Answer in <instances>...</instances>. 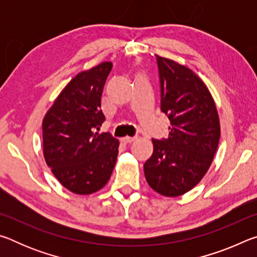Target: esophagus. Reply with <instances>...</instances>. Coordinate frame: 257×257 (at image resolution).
<instances>
[{
  "label": "esophagus",
  "instance_id": "34e87169",
  "mask_svg": "<svg viewBox=\"0 0 257 257\" xmlns=\"http://www.w3.org/2000/svg\"><path fill=\"white\" fill-rule=\"evenodd\" d=\"M135 137H123V138H121V142L123 143V144H130V143H133L134 141H135Z\"/></svg>",
  "mask_w": 257,
  "mask_h": 257
}]
</instances>
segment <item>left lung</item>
I'll use <instances>...</instances> for the list:
<instances>
[{
	"label": "left lung",
	"mask_w": 257,
	"mask_h": 257,
	"mask_svg": "<svg viewBox=\"0 0 257 257\" xmlns=\"http://www.w3.org/2000/svg\"><path fill=\"white\" fill-rule=\"evenodd\" d=\"M161 111L170 120L169 137L152 139L145 178L159 194L176 197L205 176L220 139L219 115L205 84L185 66L156 55Z\"/></svg>",
	"instance_id": "left-lung-1"
}]
</instances>
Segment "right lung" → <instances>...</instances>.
Returning a JSON list of instances; mask_svg holds the SVG:
<instances>
[{
	"label": "right lung",
	"mask_w": 257,
	"mask_h": 257,
	"mask_svg": "<svg viewBox=\"0 0 257 257\" xmlns=\"http://www.w3.org/2000/svg\"><path fill=\"white\" fill-rule=\"evenodd\" d=\"M111 62L82 71L66 86L43 120L44 158L53 175L72 193L88 195L106 185L119 142L95 133L104 120L101 96Z\"/></svg>",
	"instance_id": "right-lung-1"
}]
</instances>
